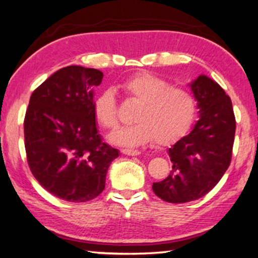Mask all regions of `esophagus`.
Instances as JSON below:
<instances>
[{"label": "esophagus", "instance_id": "34e87169", "mask_svg": "<svg viewBox=\"0 0 258 258\" xmlns=\"http://www.w3.org/2000/svg\"><path fill=\"white\" fill-rule=\"evenodd\" d=\"M121 152L126 156H138L141 152L137 151V150H132V149H122Z\"/></svg>", "mask_w": 258, "mask_h": 258}]
</instances>
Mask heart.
<instances>
[{
	"label": "heart",
	"mask_w": 258,
	"mask_h": 258,
	"mask_svg": "<svg viewBox=\"0 0 258 258\" xmlns=\"http://www.w3.org/2000/svg\"><path fill=\"white\" fill-rule=\"evenodd\" d=\"M118 90L138 107L134 115L136 123L110 136L116 144L136 146L154 140L157 145H169L183 136L195 118L197 105L194 94L148 71L125 78ZM92 110L104 129L115 130L118 126V106L112 91L99 94Z\"/></svg>",
	"instance_id": "obj_1"
}]
</instances>
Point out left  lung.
I'll list each match as a JSON object with an SVG mask.
<instances>
[{
	"mask_svg": "<svg viewBox=\"0 0 258 258\" xmlns=\"http://www.w3.org/2000/svg\"><path fill=\"white\" fill-rule=\"evenodd\" d=\"M191 90L200 120L168 150L169 175L152 185L158 197L173 204L195 201L211 191L231 164L234 144L236 122L231 98L203 75L192 82Z\"/></svg>",
	"mask_w": 258,
	"mask_h": 258,
	"instance_id": "left-lung-1",
	"label": "left lung"
}]
</instances>
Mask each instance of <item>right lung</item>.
<instances>
[{
    "label": "right lung",
    "mask_w": 258,
    "mask_h": 258,
    "mask_svg": "<svg viewBox=\"0 0 258 258\" xmlns=\"http://www.w3.org/2000/svg\"><path fill=\"white\" fill-rule=\"evenodd\" d=\"M102 77L100 70L66 67L30 98L24 118L27 164L35 180L61 200L84 203L100 195L118 157L102 142L93 116V89Z\"/></svg>",
    "instance_id": "obj_1"
}]
</instances>
